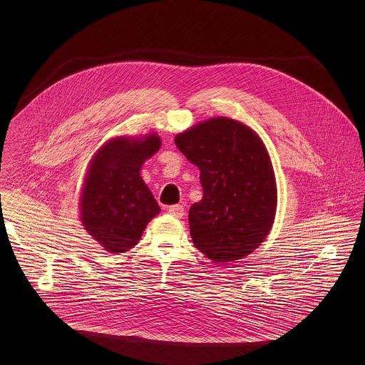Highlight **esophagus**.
<instances>
[{
	"label": "esophagus",
	"instance_id": "1",
	"mask_svg": "<svg viewBox=\"0 0 365 365\" xmlns=\"http://www.w3.org/2000/svg\"><path fill=\"white\" fill-rule=\"evenodd\" d=\"M168 213L174 217H182L184 208H182V205H171V207H168Z\"/></svg>",
	"mask_w": 365,
	"mask_h": 365
}]
</instances>
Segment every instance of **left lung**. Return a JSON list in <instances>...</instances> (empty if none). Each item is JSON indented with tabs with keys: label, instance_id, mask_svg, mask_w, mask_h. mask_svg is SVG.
Returning <instances> with one entry per match:
<instances>
[{
	"label": "left lung",
	"instance_id": "left-lung-1",
	"mask_svg": "<svg viewBox=\"0 0 365 365\" xmlns=\"http://www.w3.org/2000/svg\"><path fill=\"white\" fill-rule=\"evenodd\" d=\"M174 142L201 171L204 197L188 213L194 246L216 264L246 257L269 233L277 210L275 175L259 135L217 116Z\"/></svg>",
	"mask_w": 365,
	"mask_h": 365
}]
</instances>
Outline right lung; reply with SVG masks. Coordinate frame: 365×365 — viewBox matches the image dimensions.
Listing matches in <instances>:
<instances>
[{
	"label": "right lung",
	"mask_w": 365,
	"mask_h": 365,
	"mask_svg": "<svg viewBox=\"0 0 365 365\" xmlns=\"http://www.w3.org/2000/svg\"><path fill=\"white\" fill-rule=\"evenodd\" d=\"M156 133L119 136L94 155L80 198L84 229L110 253H125L142 237L160 207L140 177L143 163L158 152Z\"/></svg>",
	"instance_id": "right-lung-1"
}]
</instances>
